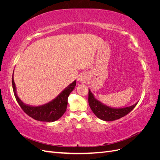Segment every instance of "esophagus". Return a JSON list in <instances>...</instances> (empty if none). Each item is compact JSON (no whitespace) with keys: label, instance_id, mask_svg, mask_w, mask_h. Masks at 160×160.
Instances as JSON below:
<instances>
[{"label":"esophagus","instance_id":"1","mask_svg":"<svg viewBox=\"0 0 160 160\" xmlns=\"http://www.w3.org/2000/svg\"><path fill=\"white\" fill-rule=\"evenodd\" d=\"M88 80V75L86 72H82L81 73L78 77V81L81 82V83H85Z\"/></svg>","mask_w":160,"mask_h":160}]
</instances>
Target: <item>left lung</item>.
Listing matches in <instances>:
<instances>
[{
	"label": "left lung",
	"mask_w": 160,
	"mask_h": 160,
	"mask_svg": "<svg viewBox=\"0 0 160 160\" xmlns=\"http://www.w3.org/2000/svg\"><path fill=\"white\" fill-rule=\"evenodd\" d=\"M88 101L90 108L94 114L98 118L105 121V122H111V121H114L123 118V116L126 115L131 111L133 110L138 104L137 102L129 107L121 108H111L97 99L89 89Z\"/></svg>",
	"instance_id": "left-lung-1"
}]
</instances>
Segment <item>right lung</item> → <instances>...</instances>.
Listing matches in <instances>:
<instances>
[{
    "label": "right lung",
    "instance_id": "1",
    "mask_svg": "<svg viewBox=\"0 0 160 160\" xmlns=\"http://www.w3.org/2000/svg\"><path fill=\"white\" fill-rule=\"evenodd\" d=\"M12 84L14 94L18 103L28 116L37 121H40V122H52L61 118L66 111L67 107V99H68L69 94L75 89L76 80L67 86L64 90H62V92H61L55 99H53L50 102L38 106H32L25 104L18 98L17 93L16 85L14 81L13 75Z\"/></svg>",
    "mask_w": 160,
    "mask_h": 160
}]
</instances>
